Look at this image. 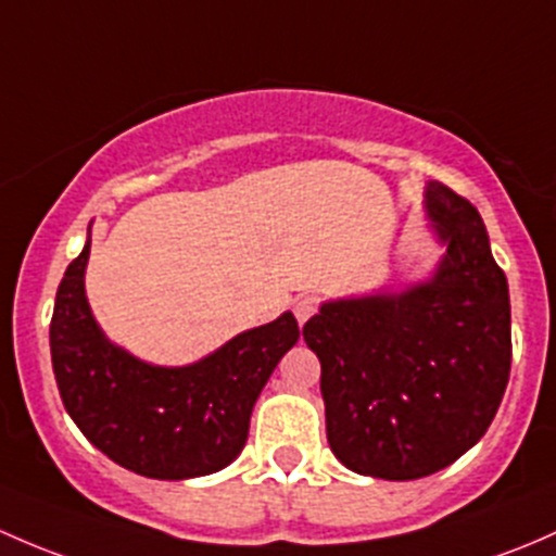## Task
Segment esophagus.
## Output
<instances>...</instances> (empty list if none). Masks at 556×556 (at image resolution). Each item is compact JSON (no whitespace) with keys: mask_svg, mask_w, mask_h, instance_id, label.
Segmentation results:
<instances>
[{"mask_svg":"<svg viewBox=\"0 0 556 556\" xmlns=\"http://www.w3.org/2000/svg\"><path fill=\"white\" fill-rule=\"evenodd\" d=\"M316 311H318L316 296H300V300L294 302V316H296V320H300V324H305L307 318L316 316Z\"/></svg>","mask_w":556,"mask_h":556,"instance_id":"esophagus-1","label":"esophagus"}]
</instances>
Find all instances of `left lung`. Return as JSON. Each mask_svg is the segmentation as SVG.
<instances>
[{
	"label": "left lung",
	"mask_w": 556,
	"mask_h": 556,
	"mask_svg": "<svg viewBox=\"0 0 556 556\" xmlns=\"http://www.w3.org/2000/svg\"><path fill=\"white\" fill-rule=\"evenodd\" d=\"M426 216L444 254L402 291L324 302L302 329L320 362L326 439L362 477L437 473L490 428L511 371L508 283L479 211L442 181Z\"/></svg>",
	"instance_id": "obj_1"
}]
</instances>
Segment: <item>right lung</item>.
I'll list each match as a JSON object with an SVG mask.
<instances>
[{
  "label": "right lung",
  "instance_id": "add662e5",
  "mask_svg": "<svg viewBox=\"0 0 556 556\" xmlns=\"http://www.w3.org/2000/svg\"><path fill=\"white\" fill-rule=\"evenodd\" d=\"M83 254L66 267L50 320V356L68 417L109 460L150 479H194L230 466L251 409L300 340L291 313L240 331L200 362L157 366L114 345L85 296Z\"/></svg>",
  "mask_w": 556,
  "mask_h": 556
}]
</instances>
